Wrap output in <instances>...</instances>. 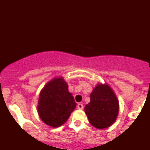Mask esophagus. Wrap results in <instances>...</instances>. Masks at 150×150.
<instances>
[{
  "label": "esophagus",
  "instance_id": "esophagus-1",
  "mask_svg": "<svg viewBox=\"0 0 150 150\" xmlns=\"http://www.w3.org/2000/svg\"><path fill=\"white\" fill-rule=\"evenodd\" d=\"M78 108L80 110L83 109V105L82 103H78Z\"/></svg>",
  "mask_w": 150,
  "mask_h": 150
}]
</instances>
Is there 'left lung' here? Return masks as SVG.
Here are the masks:
<instances>
[{"instance_id":"8db88e82","label":"left lung","mask_w":150,"mask_h":150,"mask_svg":"<svg viewBox=\"0 0 150 150\" xmlns=\"http://www.w3.org/2000/svg\"><path fill=\"white\" fill-rule=\"evenodd\" d=\"M91 101L85 112L91 125L102 129L112 125L119 113V104L116 94L108 84H98L90 96Z\"/></svg>"}]
</instances>
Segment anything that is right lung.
<instances>
[{"instance_id": "add662e5", "label": "right lung", "mask_w": 150, "mask_h": 150, "mask_svg": "<svg viewBox=\"0 0 150 150\" xmlns=\"http://www.w3.org/2000/svg\"><path fill=\"white\" fill-rule=\"evenodd\" d=\"M76 107L74 98L63 78H55L41 91L37 110L42 121L50 127H60Z\"/></svg>"}]
</instances>
